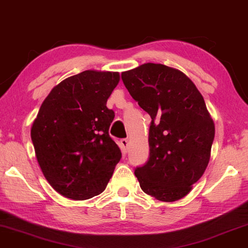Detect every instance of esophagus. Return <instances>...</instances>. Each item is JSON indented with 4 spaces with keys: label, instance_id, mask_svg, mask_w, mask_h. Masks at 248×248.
<instances>
[{
    "label": "esophagus",
    "instance_id": "obj_1",
    "mask_svg": "<svg viewBox=\"0 0 248 248\" xmlns=\"http://www.w3.org/2000/svg\"><path fill=\"white\" fill-rule=\"evenodd\" d=\"M120 145H121V147H123V149H124V153H127L128 145H129V140H128L127 138L121 139V140H120Z\"/></svg>",
    "mask_w": 248,
    "mask_h": 248
}]
</instances>
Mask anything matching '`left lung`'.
I'll use <instances>...</instances> for the list:
<instances>
[{
    "label": "left lung",
    "instance_id": "8db88e82",
    "mask_svg": "<svg viewBox=\"0 0 248 248\" xmlns=\"http://www.w3.org/2000/svg\"><path fill=\"white\" fill-rule=\"evenodd\" d=\"M129 93L149 113V158L135 169L141 189L161 202H175L205 172L215 125L205 100L179 70L145 63L121 73Z\"/></svg>",
    "mask_w": 248,
    "mask_h": 248
}]
</instances>
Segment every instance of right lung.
I'll return each mask as SVG.
<instances>
[{
  "instance_id": "1",
  "label": "right lung",
  "mask_w": 248,
  "mask_h": 248,
  "mask_svg": "<svg viewBox=\"0 0 248 248\" xmlns=\"http://www.w3.org/2000/svg\"><path fill=\"white\" fill-rule=\"evenodd\" d=\"M118 72L87 70L66 78L46 98L31 129L35 156L46 179L66 198L101 194L121 159L109 136L114 112L107 100Z\"/></svg>"
}]
</instances>
